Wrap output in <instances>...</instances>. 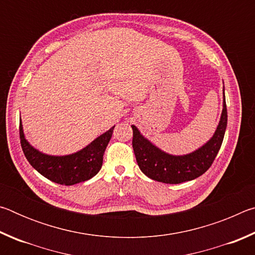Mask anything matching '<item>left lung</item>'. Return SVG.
Returning <instances> with one entry per match:
<instances>
[{
	"label": "left lung",
	"mask_w": 255,
	"mask_h": 255,
	"mask_svg": "<svg viewBox=\"0 0 255 255\" xmlns=\"http://www.w3.org/2000/svg\"><path fill=\"white\" fill-rule=\"evenodd\" d=\"M227 127V108L224 90L221 120L213 137L193 152L184 155H172L164 152L141 135L136 126L132 128V148L138 166L145 175L163 183L178 184L191 181L205 173L213 164Z\"/></svg>",
	"instance_id": "1"
}]
</instances>
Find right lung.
<instances>
[{"mask_svg":"<svg viewBox=\"0 0 255 255\" xmlns=\"http://www.w3.org/2000/svg\"><path fill=\"white\" fill-rule=\"evenodd\" d=\"M114 127L97 137L79 152L68 155H48L30 145L25 139L22 123L20 119L21 147L34 170L53 182L63 185H73L93 178L100 171L103 154L111 139Z\"/></svg>","mask_w":255,"mask_h":255,"instance_id":"right-lung-1","label":"right lung"}]
</instances>
